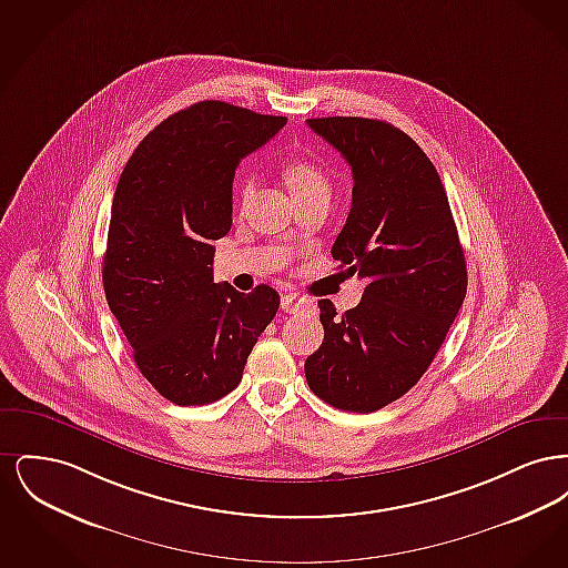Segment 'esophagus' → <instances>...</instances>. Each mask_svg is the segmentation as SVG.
I'll list each match as a JSON object with an SVG mask.
<instances>
[{"label": "esophagus", "instance_id": "obj_1", "mask_svg": "<svg viewBox=\"0 0 568 568\" xmlns=\"http://www.w3.org/2000/svg\"><path fill=\"white\" fill-rule=\"evenodd\" d=\"M281 308L285 313H290V315H296V313L304 311V308H313V302L300 296V294H285L283 300H281Z\"/></svg>", "mask_w": 568, "mask_h": 568}]
</instances>
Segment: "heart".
Segmentation results:
<instances>
[{"label":"heart","mask_w":568,"mask_h":568,"mask_svg":"<svg viewBox=\"0 0 568 568\" xmlns=\"http://www.w3.org/2000/svg\"><path fill=\"white\" fill-rule=\"evenodd\" d=\"M285 181L287 187L294 193L296 200H306V197H327L332 193V183L329 176L320 163L308 162V160H296V162L287 163L285 168ZM255 176L251 174H241L239 183H236V197L243 204L251 193L255 191Z\"/></svg>","instance_id":"b5f03b06"}]
</instances>
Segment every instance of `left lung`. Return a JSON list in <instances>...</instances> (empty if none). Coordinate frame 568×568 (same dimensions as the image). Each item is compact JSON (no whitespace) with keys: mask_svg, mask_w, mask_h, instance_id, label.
<instances>
[{"mask_svg":"<svg viewBox=\"0 0 568 568\" xmlns=\"http://www.w3.org/2000/svg\"><path fill=\"white\" fill-rule=\"evenodd\" d=\"M352 165V211L332 257L366 281L355 308L320 300L324 343L306 383L327 405L373 413L433 364L466 296V262L440 176L413 138L364 116L308 119Z\"/></svg>","mask_w":568,"mask_h":568,"instance_id":"8db88e82","label":"left lung"}]
</instances>
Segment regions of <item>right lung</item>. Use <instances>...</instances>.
<instances>
[{"label": "right lung", "mask_w": 568, "mask_h": 568, "mask_svg": "<svg viewBox=\"0 0 568 568\" xmlns=\"http://www.w3.org/2000/svg\"><path fill=\"white\" fill-rule=\"evenodd\" d=\"M285 116L206 100L179 110L135 146L112 197L102 281L138 371L179 406L209 405L243 378L281 297L213 281V241L232 227L244 155Z\"/></svg>", "instance_id": "obj_1"}]
</instances>
